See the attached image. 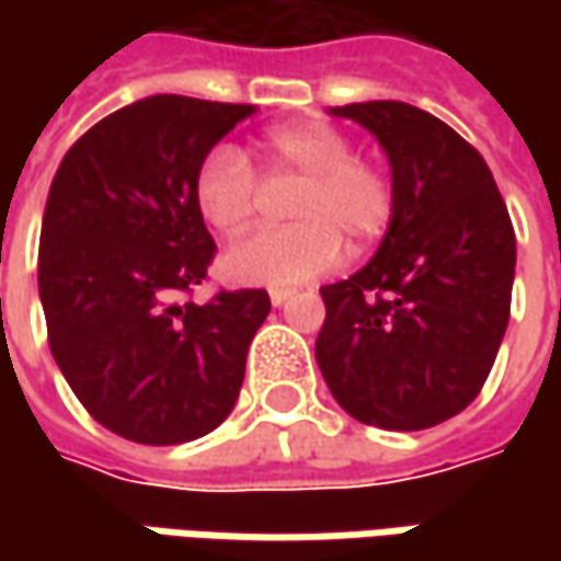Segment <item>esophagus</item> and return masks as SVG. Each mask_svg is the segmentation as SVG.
<instances>
[{
  "instance_id": "obj_1",
  "label": "esophagus",
  "mask_w": 561,
  "mask_h": 561,
  "mask_svg": "<svg viewBox=\"0 0 561 561\" xmlns=\"http://www.w3.org/2000/svg\"><path fill=\"white\" fill-rule=\"evenodd\" d=\"M268 296H271V306H284V302H290V299H293V290H284V287H274V290H271Z\"/></svg>"
}]
</instances>
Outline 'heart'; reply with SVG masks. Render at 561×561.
<instances>
[{"label": "heart", "instance_id": "obj_1", "mask_svg": "<svg viewBox=\"0 0 561 561\" xmlns=\"http://www.w3.org/2000/svg\"><path fill=\"white\" fill-rule=\"evenodd\" d=\"M262 162L274 184H299L287 203V218L296 225L255 230L227 249L221 268L237 284L296 287L314 280L340 262V243L362 252L393 221L397 193L390 178L358 162L350 137L324 121L271 130ZM193 196L208 225L237 233L255 215L262 184L240 146L218 142L196 168Z\"/></svg>", "mask_w": 561, "mask_h": 561}]
</instances>
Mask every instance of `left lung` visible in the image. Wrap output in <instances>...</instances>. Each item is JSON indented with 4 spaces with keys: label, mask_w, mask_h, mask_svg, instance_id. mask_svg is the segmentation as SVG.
<instances>
[{
    "label": "left lung",
    "mask_w": 561,
    "mask_h": 561,
    "mask_svg": "<svg viewBox=\"0 0 561 561\" xmlns=\"http://www.w3.org/2000/svg\"><path fill=\"white\" fill-rule=\"evenodd\" d=\"M383 146L397 208L375 259L321 287L314 358L362 424L424 431L481 393L506 334L515 230L481 152L415 105L331 108Z\"/></svg>",
    "instance_id": "left-lung-1"
}]
</instances>
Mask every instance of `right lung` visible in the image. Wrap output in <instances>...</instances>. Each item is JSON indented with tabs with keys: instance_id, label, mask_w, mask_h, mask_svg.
<instances>
[{
	"instance_id": "1",
	"label": "right lung",
	"mask_w": 561,
	"mask_h": 561,
	"mask_svg": "<svg viewBox=\"0 0 561 561\" xmlns=\"http://www.w3.org/2000/svg\"><path fill=\"white\" fill-rule=\"evenodd\" d=\"M252 112L140 99L93 124L55 171L36 268L49 350L83 409L124 440H196L240 397L268 293L181 296L215 259L196 168Z\"/></svg>"
}]
</instances>
